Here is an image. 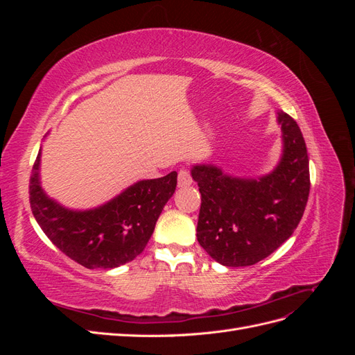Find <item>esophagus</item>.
I'll use <instances>...</instances> for the list:
<instances>
[{"instance_id": "obj_1", "label": "esophagus", "mask_w": 355, "mask_h": 355, "mask_svg": "<svg viewBox=\"0 0 355 355\" xmlns=\"http://www.w3.org/2000/svg\"><path fill=\"white\" fill-rule=\"evenodd\" d=\"M191 184H192V178H191L189 170L180 168L179 173H178V185L180 188H185V187H189Z\"/></svg>"}]
</instances>
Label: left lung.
Masks as SVG:
<instances>
[{
	"mask_svg": "<svg viewBox=\"0 0 355 355\" xmlns=\"http://www.w3.org/2000/svg\"><path fill=\"white\" fill-rule=\"evenodd\" d=\"M283 157L271 175L239 179L214 166H196L201 207L200 245L225 266H249L270 256L293 234L309 196V161L302 132L288 114L278 112Z\"/></svg>",
	"mask_w": 355,
	"mask_h": 355,
	"instance_id": "obj_1",
	"label": "left lung"
}]
</instances>
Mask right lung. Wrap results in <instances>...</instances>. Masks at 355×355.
Instances as JSON below:
<instances>
[{
	"instance_id": "right-lung-1",
	"label": "right lung",
	"mask_w": 355,
	"mask_h": 355,
	"mask_svg": "<svg viewBox=\"0 0 355 355\" xmlns=\"http://www.w3.org/2000/svg\"><path fill=\"white\" fill-rule=\"evenodd\" d=\"M40 155L29 179V202L41 230L58 249L77 263L116 268L133 261L145 249L155 222L173 196L178 173L141 180L103 206L73 211L50 200L40 187Z\"/></svg>"
}]
</instances>
